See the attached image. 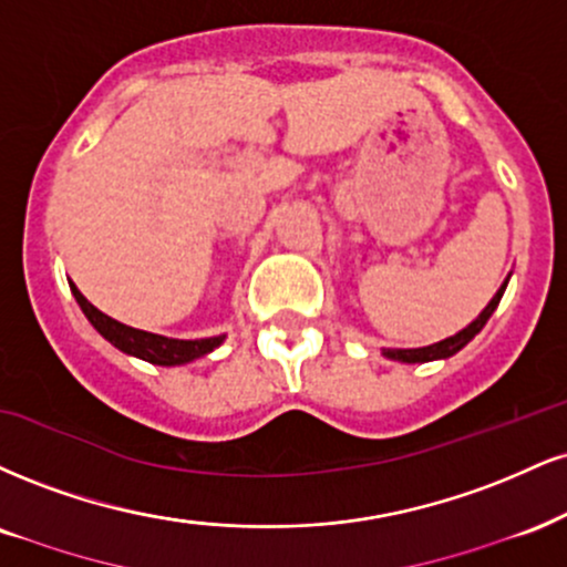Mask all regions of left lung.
<instances>
[{"label":"left lung","mask_w":567,"mask_h":567,"mask_svg":"<svg viewBox=\"0 0 567 567\" xmlns=\"http://www.w3.org/2000/svg\"><path fill=\"white\" fill-rule=\"evenodd\" d=\"M504 288H507V279H504V285L499 288V292H496V296L491 298V303L486 306V309L478 313V319H475V322H470L465 330L456 332V336L441 340V343L425 346V349H385V357L388 359H395V361H406V364H417V361H433V359L454 357L456 351L465 349L470 340H473L483 330V324L488 322V317H491V313H494L496 306H499L502 296H504Z\"/></svg>","instance_id":"obj_1"}]
</instances>
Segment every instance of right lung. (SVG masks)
<instances>
[{"mask_svg": "<svg viewBox=\"0 0 567 567\" xmlns=\"http://www.w3.org/2000/svg\"><path fill=\"white\" fill-rule=\"evenodd\" d=\"M71 290H73V296H76L81 311L86 313V319L94 324V330H97L102 338L111 340L115 349H121L124 353H132V357L145 359V361H150V364H163V367L184 364V361L206 357L208 351H214L216 346H221V340H224V336L203 338V340H176V338L153 336V332L136 330V327L115 322L113 317H107V313L94 309V306L89 303L84 296H81L76 285H71Z\"/></svg>", "mask_w": 567, "mask_h": 567, "instance_id": "1", "label": "right lung"}]
</instances>
